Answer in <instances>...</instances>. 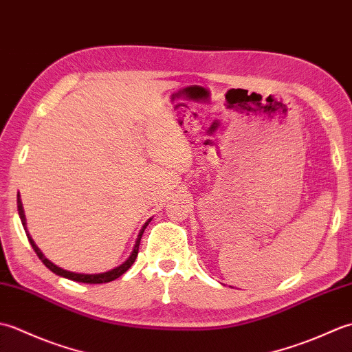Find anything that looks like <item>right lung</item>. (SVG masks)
Returning <instances> with one entry per match:
<instances>
[{"label":"right lung","instance_id":"obj_1","mask_svg":"<svg viewBox=\"0 0 352 352\" xmlns=\"http://www.w3.org/2000/svg\"><path fill=\"white\" fill-rule=\"evenodd\" d=\"M18 213H19V218H21V222H22V227H24L25 233H27V237H28V242L30 245L33 246L34 252L37 254V257H39L42 260V263L47 266L51 272H54L56 275H60V276H65V278H69L72 281H78V283H89V284H100V283H109V281H113L116 278H119L124 272L129 271V269L131 267V265L134 263V260H136L138 257V252H139V245H140V239H142V234H144V231L148 226V222L145 223L144 227H142L140 233L136 239V245H134V250L131 252V256L129 257V260L125 261V263H122L121 266H118L116 269H111V271L109 272H104V274H76V272H69V271H65V269L56 266L54 263H51V261L43 256V254L41 252V250L37 248L36 243L33 242V239L30 237L28 231H27V227H25V214H24V208H22V203H21V198H19V193H18Z\"/></svg>","mask_w":352,"mask_h":352}]
</instances>
